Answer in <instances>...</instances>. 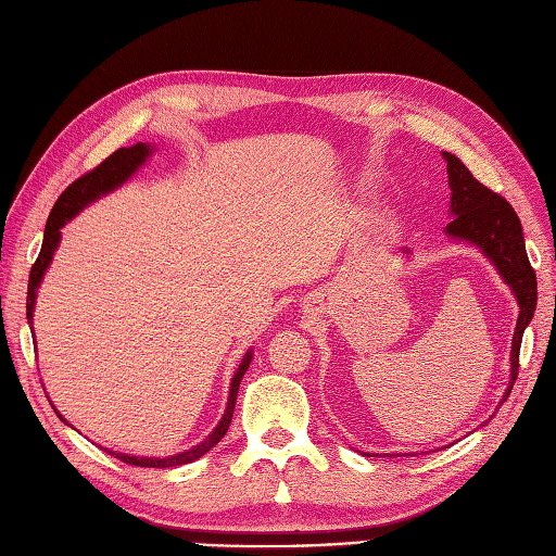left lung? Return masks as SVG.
<instances>
[{
	"mask_svg": "<svg viewBox=\"0 0 556 556\" xmlns=\"http://www.w3.org/2000/svg\"><path fill=\"white\" fill-rule=\"evenodd\" d=\"M443 160L447 162L452 217L445 227V233L454 241L476 245L482 255L492 262L496 274L508 285L519 306L510 350V382L508 390L503 392V403L508 399L513 382L517 378L521 336H525V329L529 327L535 311V274L527 257L525 233H521L519 217L508 201L492 192L490 188H484V185L466 169L457 155L443 153ZM403 252H408V248H403Z\"/></svg>",
	"mask_w": 556,
	"mask_h": 556,
	"instance_id": "left-lung-1",
	"label": "left lung"
}]
</instances>
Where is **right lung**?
Listing matches in <instances>:
<instances>
[{
  "mask_svg": "<svg viewBox=\"0 0 556 556\" xmlns=\"http://www.w3.org/2000/svg\"><path fill=\"white\" fill-rule=\"evenodd\" d=\"M155 153V146L150 143H134L129 148H121L115 150V153L111 157H106L102 164L97 166V169H92L90 174L80 176L78 180H74L70 188H66L60 199L55 201L53 211H50L48 215V223H46V231H43V245H41V252L39 257L35 262V266H31L29 271V285H27V323L31 325V319H35V306H37V292L41 288V280L48 271L50 262H53L55 257V250L60 248V241H62V227L74 220V217L83 211L88 208L90 204H94V201H99L102 197L115 192L117 188H123V185L137 174L141 166L148 162V157ZM31 336H35V325H31ZM252 362V350H248L237 374H233L231 378V387H229V399H227V408H225V415L220 422L215 425V429L206 435L204 441L192 445L190 450H182L178 454H169V457H137V454H127V452H117V450H109L104 447L111 457H117L125 464H131V466H146V468H169V466H182V464H190L199 457H204V454L215 447L217 443H220L223 435L227 433L229 425H231V417H233V406H237V394H239V387H241V380L248 371V366ZM53 410L58 413V417L62 419V422H66V419L60 415V410L53 406ZM70 425V422H66ZM72 427V425H70Z\"/></svg>",
  "mask_w": 556,
  "mask_h": 556,
  "instance_id": "obj_1",
  "label": "right lung"
}]
</instances>
